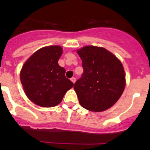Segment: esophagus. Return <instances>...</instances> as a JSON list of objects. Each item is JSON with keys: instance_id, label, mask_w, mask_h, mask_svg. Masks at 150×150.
Masks as SVG:
<instances>
[{"instance_id": "34e87169", "label": "esophagus", "mask_w": 150, "mask_h": 150, "mask_svg": "<svg viewBox=\"0 0 150 150\" xmlns=\"http://www.w3.org/2000/svg\"><path fill=\"white\" fill-rule=\"evenodd\" d=\"M70 80H71V81H72V82L73 83H75V81H76V78H75V77H72V78H71Z\"/></svg>"}]
</instances>
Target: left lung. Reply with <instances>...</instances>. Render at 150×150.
Returning <instances> with one entry per match:
<instances>
[{"label": "left lung", "mask_w": 150, "mask_h": 150, "mask_svg": "<svg viewBox=\"0 0 150 150\" xmlns=\"http://www.w3.org/2000/svg\"><path fill=\"white\" fill-rule=\"evenodd\" d=\"M83 69L74 85L83 107L102 112L116 103L125 86V76L120 60L101 47L85 46L78 50Z\"/></svg>", "instance_id": "1"}]
</instances>
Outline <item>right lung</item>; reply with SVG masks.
I'll return each mask as SVG.
<instances>
[{
    "label": "right lung",
    "mask_w": 150,
    "mask_h": 150,
    "mask_svg": "<svg viewBox=\"0 0 150 150\" xmlns=\"http://www.w3.org/2000/svg\"><path fill=\"white\" fill-rule=\"evenodd\" d=\"M62 54L59 46L44 47L33 54L22 67L21 83L29 99L37 105H57L73 86L65 77V69L58 64Z\"/></svg>",
    "instance_id": "add662e5"
}]
</instances>
